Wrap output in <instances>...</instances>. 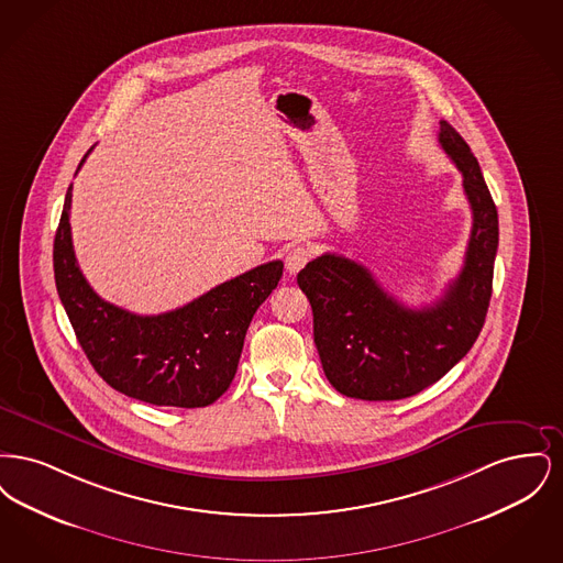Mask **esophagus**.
I'll return each mask as SVG.
<instances>
[{
    "label": "esophagus",
    "mask_w": 563,
    "mask_h": 563,
    "mask_svg": "<svg viewBox=\"0 0 563 563\" xmlns=\"http://www.w3.org/2000/svg\"><path fill=\"white\" fill-rule=\"evenodd\" d=\"M312 257V251L303 244H297L294 249H289L287 257H285V268L289 274H297L299 269L303 268Z\"/></svg>",
    "instance_id": "1"
}]
</instances>
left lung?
I'll use <instances>...</instances> for the list:
<instances>
[{"label":"left lung","instance_id":"1","mask_svg":"<svg viewBox=\"0 0 563 563\" xmlns=\"http://www.w3.org/2000/svg\"><path fill=\"white\" fill-rule=\"evenodd\" d=\"M439 143L462 173L473 211L464 266L445 295L420 310L379 287L344 255L324 253L297 274L314 314V344L331 386L352 399L397 401L448 374L482 333L498 251V211L479 162L445 120Z\"/></svg>","mask_w":563,"mask_h":563}]
</instances>
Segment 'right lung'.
Instances as JSON below:
<instances>
[{
    "mask_svg": "<svg viewBox=\"0 0 563 563\" xmlns=\"http://www.w3.org/2000/svg\"><path fill=\"white\" fill-rule=\"evenodd\" d=\"M69 209L71 186L54 236V280L95 372L118 393L150 405L194 409L217 401L236 375L246 329L276 289L283 262L249 269L184 308L139 317L101 299L84 278Z\"/></svg>",
    "mask_w": 563,
    "mask_h": 563,
    "instance_id": "1",
    "label": "right lung"
}]
</instances>
